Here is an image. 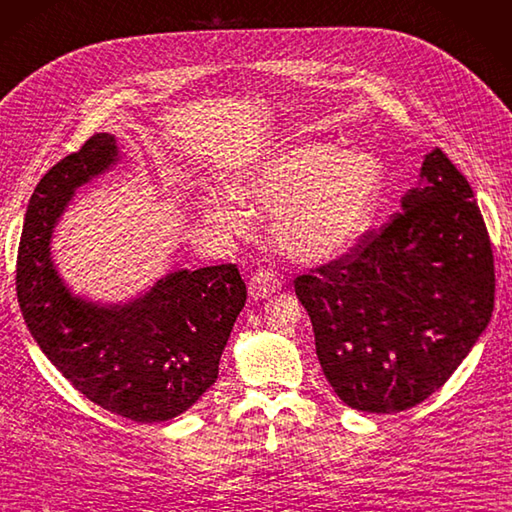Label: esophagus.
<instances>
[{
    "mask_svg": "<svg viewBox=\"0 0 512 512\" xmlns=\"http://www.w3.org/2000/svg\"><path fill=\"white\" fill-rule=\"evenodd\" d=\"M279 290H281V281L277 279V274L270 270H257L251 277V281H248V294H251L253 300L270 298Z\"/></svg>",
    "mask_w": 512,
    "mask_h": 512,
    "instance_id": "esophagus-1",
    "label": "esophagus"
}]
</instances>
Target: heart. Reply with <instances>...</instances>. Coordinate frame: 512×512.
I'll list each match as a JSON object with an SVG mask.
<instances>
[{"label":"heart","instance_id":"1","mask_svg":"<svg viewBox=\"0 0 512 512\" xmlns=\"http://www.w3.org/2000/svg\"><path fill=\"white\" fill-rule=\"evenodd\" d=\"M385 190V166L370 151L309 142L261 160L233 181L231 194L253 212H270L279 251L300 264H322L348 253L370 229ZM207 218L218 229L244 231L246 212L212 201Z\"/></svg>","mask_w":512,"mask_h":512}]
</instances>
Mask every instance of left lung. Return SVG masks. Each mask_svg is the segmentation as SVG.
Here are the masks:
<instances>
[{"mask_svg":"<svg viewBox=\"0 0 512 512\" xmlns=\"http://www.w3.org/2000/svg\"><path fill=\"white\" fill-rule=\"evenodd\" d=\"M339 400L400 413L454 374L493 311V251L474 190L441 149L378 231L294 281Z\"/></svg>","mask_w":512,"mask_h":512,"instance_id":"obj_1","label":"left lung"}]
</instances>
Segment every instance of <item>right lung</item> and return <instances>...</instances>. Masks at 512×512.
<instances>
[{"mask_svg": "<svg viewBox=\"0 0 512 512\" xmlns=\"http://www.w3.org/2000/svg\"><path fill=\"white\" fill-rule=\"evenodd\" d=\"M119 160L116 138L95 134L38 181L19 242L17 298L34 342L77 391L134 422H168L216 383L246 285L222 264L168 272L125 303L73 294L51 238L77 188Z\"/></svg>", "mask_w": 512, "mask_h": 512, "instance_id": "add662e5", "label": "right lung"}]
</instances>
